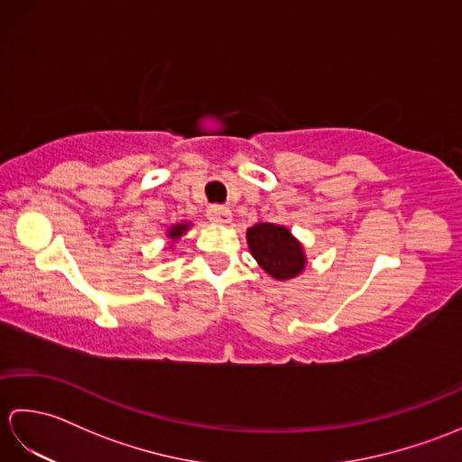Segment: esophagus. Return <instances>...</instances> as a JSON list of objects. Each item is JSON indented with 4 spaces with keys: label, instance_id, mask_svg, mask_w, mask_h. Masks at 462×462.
<instances>
[{
    "label": "esophagus",
    "instance_id": "obj_1",
    "mask_svg": "<svg viewBox=\"0 0 462 462\" xmlns=\"http://www.w3.org/2000/svg\"><path fill=\"white\" fill-rule=\"evenodd\" d=\"M208 220L214 224H230L232 212L226 206H210L208 208Z\"/></svg>",
    "mask_w": 462,
    "mask_h": 462
}]
</instances>
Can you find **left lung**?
I'll return each mask as SVG.
<instances>
[{"label": "left lung", "instance_id": "obj_1", "mask_svg": "<svg viewBox=\"0 0 462 462\" xmlns=\"http://www.w3.org/2000/svg\"><path fill=\"white\" fill-rule=\"evenodd\" d=\"M246 240L254 260L273 280H293L308 266L306 248L286 226L260 222L246 230Z\"/></svg>", "mask_w": 462, "mask_h": 462}]
</instances>
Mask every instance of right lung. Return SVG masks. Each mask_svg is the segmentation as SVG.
<instances>
[{
    "label": "right lung",
    "mask_w": 462,
    "mask_h": 462,
    "mask_svg": "<svg viewBox=\"0 0 462 462\" xmlns=\"http://www.w3.org/2000/svg\"><path fill=\"white\" fill-rule=\"evenodd\" d=\"M192 228L190 222H179V224H172L169 226V230H166V240H169L171 246H174V244H179V240L184 236L186 232H189Z\"/></svg>",
    "instance_id": "1"
}]
</instances>
